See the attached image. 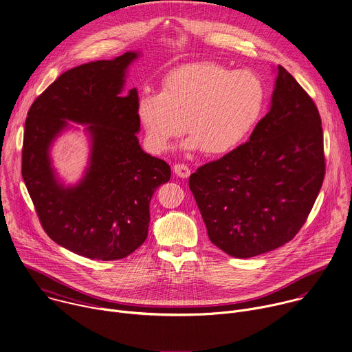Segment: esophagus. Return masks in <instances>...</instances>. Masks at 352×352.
<instances>
[{
	"mask_svg": "<svg viewBox=\"0 0 352 352\" xmlns=\"http://www.w3.org/2000/svg\"><path fill=\"white\" fill-rule=\"evenodd\" d=\"M173 170L179 178H188L190 175V168L186 164H175Z\"/></svg>",
	"mask_w": 352,
	"mask_h": 352,
	"instance_id": "34e87169",
	"label": "esophagus"
}]
</instances>
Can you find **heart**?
<instances>
[{"mask_svg": "<svg viewBox=\"0 0 352 352\" xmlns=\"http://www.w3.org/2000/svg\"><path fill=\"white\" fill-rule=\"evenodd\" d=\"M267 85L252 70L214 62L177 67L166 74L160 92H145L138 114L155 152L167 151L186 130V151L222 156L238 149L261 120Z\"/></svg>", "mask_w": 352, "mask_h": 352, "instance_id": "1", "label": "heart"}]
</instances>
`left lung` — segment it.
<instances>
[{"label": "left lung", "instance_id": "1", "mask_svg": "<svg viewBox=\"0 0 352 352\" xmlns=\"http://www.w3.org/2000/svg\"><path fill=\"white\" fill-rule=\"evenodd\" d=\"M316 104L282 66L271 109L250 140L189 177L210 241L249 258L290 242L307 221L324 178Z\"/></svg>", "mask_w": 352, "mask_h": 352}]
</instances>
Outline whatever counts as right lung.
Wrapping results in <instances>:
<instances>
[{
    "label": "right lung",
    "instance_id": "add662e5",
    "mask_svg": "<svg viewBox=\"0 0 352 352\" xmlns=\"http://www.w3.org/2000/svg\"><path fill=\"white\" fill-rule=\"evenodd\" d=\"M138 55L65 72L33 102L25 123L22 177L38 219L55 243L91 260L124 258L146 241L151 199L171 177L170 166L140 145L137 88L122 94ZM67 120L88 124L91 138L86 175L74 187L58 182L49 159Z\"/></svg>",
    "mask_w": 352,
    "mask_h": 352
}]
</instances>
